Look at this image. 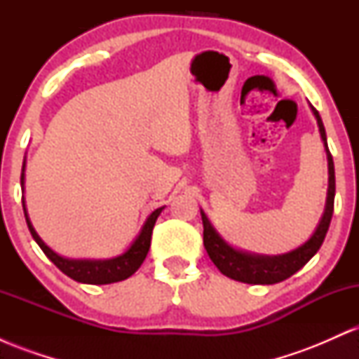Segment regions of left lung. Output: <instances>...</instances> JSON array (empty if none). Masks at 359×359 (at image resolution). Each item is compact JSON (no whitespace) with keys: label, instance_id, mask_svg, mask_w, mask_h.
I'll use <instances>...</instances> for the list:
<instances>
[{"label":"left lung","instance_id":"1","mask_svg":"<svg viewBox=\"0 0 359 359\" xmlns=\"http://www.w3.org/2000/svg\"><path fill=\"white\" fill-rule=\"evenodd\" d=\"M312 113L317 119V126H319L320 140L324 143L325 156H327V197H325V208L320 217L319 224H317L316 231L312 236L300 245L299 248L288 251L283 255H257L248 253L234 248L228 241L222 240V236L216 231L212 222L205 216V212L201 209V217H203L204 226V246L208 251L209 258L212 259L214 265L226 277L238 280L243 283H253V285H273V283L282 282L288 277L299 271L304 265L319 251L323 245L325 233H327L329 224H331L332 211H334V194H336V179H334V162H332V155L327 148V138H325V130L320 119L319 113L314 106H311Z\"/></svg>","mask_w":359,"mask_h":359}]
</instances>
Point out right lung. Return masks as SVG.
I'll return each mask as SVG.
<instances>
[{"label": "right lung", "mask_w": 359, "mask_h": 359, "mask_svg": "<svg viewBox=\"0 0 359 359\" xmlns=\"http://www.w3.org/2000/svg\"><path fill=\"white\" fill-rule=\"evenodd\" d=\"M25 167H27V162L23 160V167H22V191L23 192H25ZM22 203H23V212H25V219H27L28 229H30L32 236H34L36 245H39L43 253L47 255V258L50 259L53 265H55L60 271H64L67 277L76 280V282L93 283V285H106V283L121 282V280H126L128 277H131V275L142 266L143 259L147 258L148 250H150L151 231H154L156 217L160 216V212H162L163 208H165V205H163V208L155 209V211L147 217L145 224H143L142 229H140L138 236L135 238L130 246H128L125 253L118 255V257H113V258H106V259H88V258L74 259V258L60 257V255L55 253L50 246L45 245L42 238L39 236V233L35 231L30 217H28L25 199Z\"/></svg>", "instance_id": "1"}]
</instances>
